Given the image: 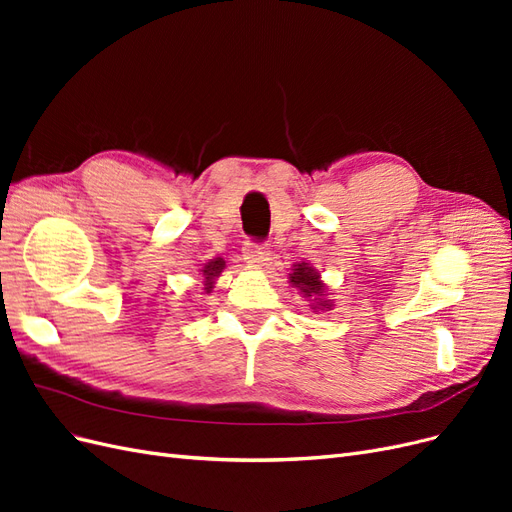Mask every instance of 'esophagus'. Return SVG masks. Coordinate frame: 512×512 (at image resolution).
I'll use <instances>...</instances> for the list:
<instances>
[{
	"label": "esophagus",
	"mask_w": 512,
	"mask_h": 512,
	"mask_svg": "<svg viewBox=\"0 0 512 512\" xmlns=\"http://www.w3.org/2000/svg\"><path fill=\"white\" fill-rule=\"evenodd\" d=\"M269 256H271V250H269L267 243L247 241L245 247H243V260L247 262V265L262 267L269 260Z\"/></svg>",
	"instance_id": "esophagus-1"
}]
</instances>
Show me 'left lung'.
I'll return each mask as SVG.
<instances>
[{
  "mask_svg": "<svg viewBox=\"0 0 512 512\" xmlns=\"http://www.w3.org/2000/svg\"><path fill=\"white\" fill-rule=\"evenodd\" d=\"M288 277H290V284L294 288H299L305 299L314 301L312 309H331L333 307V303L329 299H324L327 286L322 284L320 273L314 267H309V262H297Z\"/></svg>",
  "mask_w": 512,
  "mask_h": 512,
  "instance_id": "8db88e82",
  "label": "left lung"
}]
</instances>
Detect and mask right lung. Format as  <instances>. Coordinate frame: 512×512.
<instances>
[{
  "label": "right lung",
  "mask_w": 512,
  "mask_h": 512,
  "mask_svg": "<svg viewBox=\"0 0 512 512\" xmlns=\"http://www.w3.org/2000/svg\"><path fill=\"white\" fill-rule=\"evenodd\" d=\"M226 269V260L222 256L218 258H211L209 262H205V267L200 269V273H203V286H205V292H211L213 290V284L215 280H218L220 273Z\"/></svg>",
  "instance_id": "add662e5"
}]
</instances>
